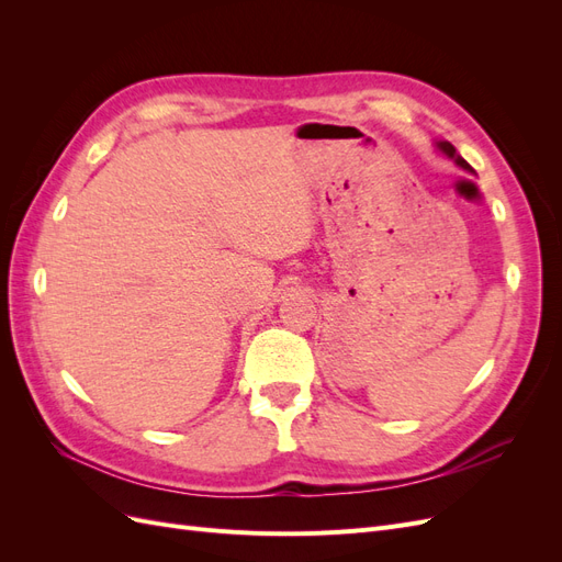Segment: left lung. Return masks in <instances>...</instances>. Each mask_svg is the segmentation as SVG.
Here are the masks:
<instances>
[{
	"mask_svg": "<svg viewBox=\"0 0 562 562\" xmlns=\"http://www.w3.org/2000/svg\"><path fill=\"white\" fill-rule=\"evenodd\" d=\"M438 147H440V149H443V151H446V155H448L450 159H454V161H457L459 166H462V168H467V171H471V166H469V164H467V161H464L462 157H459V155H457V149H454V147H452L450 143H438Z\"/></svg>",
	"mask_w": 562,
	"mask_h": 562,
	"instance_id": "left-lung-1",
	"label": "left lung"
}]
</instances>
